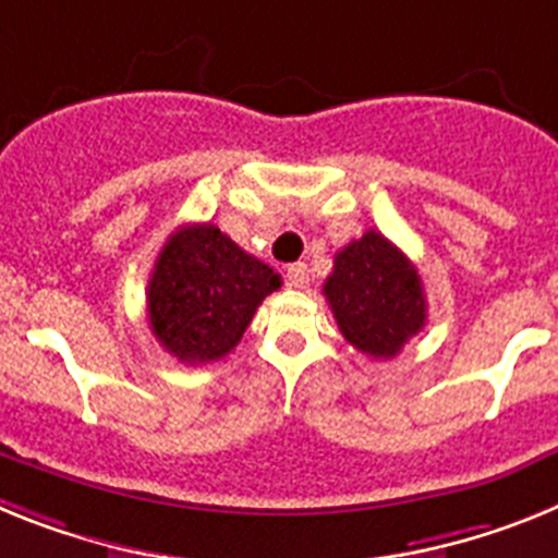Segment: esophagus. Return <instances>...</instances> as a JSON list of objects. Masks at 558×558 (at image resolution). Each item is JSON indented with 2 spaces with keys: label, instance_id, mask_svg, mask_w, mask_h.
<instances>
[{
  "label": "esophagus",
  "instance_id": "34e87169",
  "mask_svg": "<svg viewBox=\"0 0 558 558\" xmlns=\"http://www.w3.org/2000/svg\"><path fill=\"white\" fill-rule=\"evenodd\" d=\"M286 283L294 289H306L308 283V266L306 264H292L286 269Z\"/></svg>",
  "mask_w": 558,
  "mask_h": 558
}]
</instances>
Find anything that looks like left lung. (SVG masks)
Listing matches in <instances>:
<instances>
[{"instance_id":"left-lung-1","label":"left lung","mask_w":558,"mask_h":558,"mask_svg":"<svg viewBox=\"0 0 558 558\" xmlns=\"http://www.w3.org/2000/svg\"><path fill=\"white\" fill-rule=\"evenodd\" d=\"M323 294L342 337L373 360H393L426 323L424 286L413 260L376 230L333 255Z\"/></svg>"}]
</instances>
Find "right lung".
<instances>
[{
    "label": "right lung",
    "instance_id": "add662e5",
    "mask_svg": "<svg viewBox=\"0 0 558 558\" xmlns=\"http://www.w3.org/2000/svg\"><path fill=\"white\" fill-rule=\"evenodd\" d=\"M280 275L252 258L216 225L179 227L148 280V323L185 365L216 362L239 345Z\"/></svg>",
    "mask_w": 558,
    "mask_h": 558
}]
</instances>
